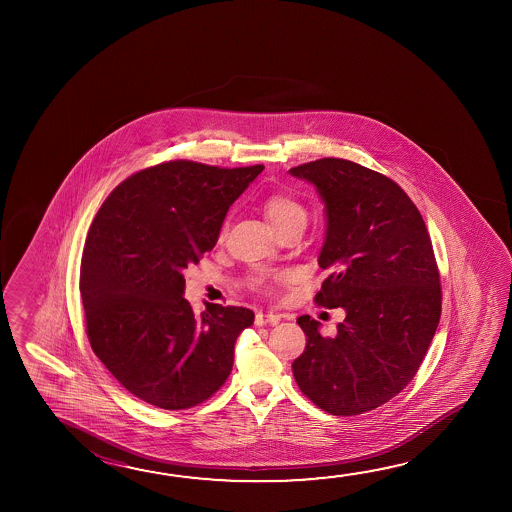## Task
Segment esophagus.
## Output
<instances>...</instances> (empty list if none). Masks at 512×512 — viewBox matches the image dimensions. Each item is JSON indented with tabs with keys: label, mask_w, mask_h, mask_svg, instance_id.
<instances>
[{
	"label": "esophagus",
	"mask_w": 512,
	"mask_h": 512,
	"mask_svg": "<svg viewBox=\"0 0 512 512\" xmlns=\"http://www.w3.org/2000/svg\"><path fill=\"white\" fill-rule=\"evenodd\" d=\"M278 321H280V316L273 314V312H268V314H264V312H257V316H255V325H257V327H264V325H277Z\"/></svg>",
	"instance_id": "34e87169"
}]
</instances>
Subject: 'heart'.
I'll return each instance as SVG.
<instances>
[{
	"mask_svg": "<svg viewBox=\"0 0 512 512\" xmlns=\"http://www.w3.org/2000/svg\"><path fill=\"white\" fill-rule=\"evenodd\" d=\"M264 212L278 232L294 223H307V209L291 194L273 193L264 200Z\"/></svg>",
	"mask_w": 512,
	"mask_h": 512,
	"instance_id": "obj_1",
	"label": "heart"
}]
</instances>
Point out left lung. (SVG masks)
<instances>
[{
  "instance_id": "1",
  "label": "left lung",
  "mask_w": 512,
  "mask_h": 512,
  "mask_svg": "<svg viewBox=\"0 0 512 512\" xmlns=\"http://www.w3.org/2000/svg\"><path fill=\"white\" fill-rule=\"evenodd\" d=\"M316 185L327 212L319 307L343 309L336 336L300 316L305 352L294 380L319 409L357 416L389 402L418 373L441 318L434 248L418 207L400 185L352 160L289 169Z\"/></svg>"
}]
</instances>
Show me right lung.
I'll use <instances>...</instances> for the list:
<instances>
[{
  "instance_id": "obj_1",
  "label": "right lung",
  "mask_w": 512,
  "mask_h": 512,
  "mask_svg": "<svg viewBox=\"0 0 512 512\" xmlns=\"http://www.w3.org/2000/svg\"><path fill=\"white\" fill-rule=\"evenodd\" d=\"M262 169L169 160L128 176L98 210L80 268L85 332L139 400L182 411L227 382L255 314L212 303L198 318L184 271L216 246L230 205Z\"/></svg>"
}]
</instances>
